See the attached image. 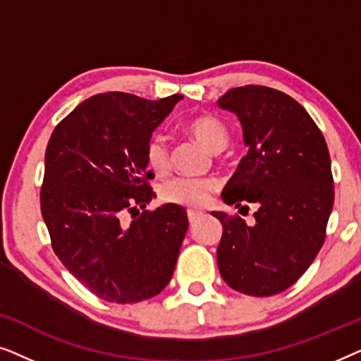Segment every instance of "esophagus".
Masks as SVG:
<instances>
[{
  "mask_svg": "<svg viewBox=\"0 0 361 361\" xmlns=\"http://www.w3.org/2000/svg\"><path fill=\"white\" fill-rule=\"evenodd\" d=\"M187 219H189V224H195L197 220L200 219V212H195V210H189L187 212Z\"/></svg>",
  "mask_w": 361,
  "mask_h": 361,
  "instance_id": "34e87169",
  "label": "esophagus"
}]
</instances>
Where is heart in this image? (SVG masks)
<instances>
[{
  "label": "heart",
  "mask_w": 361,
  "mask_h": 361,
  "mask_svg": "<svg viewBox=\"0 0 361 361\" xmlns=\"http://www.w3.org/2000/svg\"><path fill=\"white\" fill-rule=\"evenodd\" d=\"M185 130L202 146L212 152L224 151L230 142V128L215 115H202L187 123ZM145 159L149 169L156 174H166L171 169V151L167 141L161 135L151 136L145 147ZM216 189V182L197 177H174L164 182L159 189L161 199L166 204L200 209L207 205Z\"/></svg>",
  "instance_id": "heart-1"
}]
</instances>
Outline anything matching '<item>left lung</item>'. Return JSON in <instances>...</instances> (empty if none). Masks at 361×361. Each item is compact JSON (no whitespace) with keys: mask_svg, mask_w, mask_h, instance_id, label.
Wrapping results in <instances>:
<instances>
[{"mask_svg":"<svg viewBox=\"0 0 361 361\" xmlns=\"http://www.w3.org/2000/svg\"><path fill=\"white\" fill-rule=\"evenodd\" d=\"M219 106L236 113L250 147L221 199L255 205L256 221L212 214L224 226L216 263L231 289L268 298L290 288L322 248L335 197L329 147L305 108L276 88H231Z\"/></svg>","mask_w":361,"mask_h":361,"instance_id":"1","label":"left lung"}]
</instances>
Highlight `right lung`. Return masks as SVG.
<instances>
[{
    "instance_id": "1",
    "label": "right lung",
    "mask_w": 361,
    "mask_h": 361,
    "mask_svg": "<svg viewBox=\"0 0 361 361\" xmlns=\"http://www.w3.org/2000/svg\"><path fill=\"white\" fill-rule=\"evenodd\" d=\"M180 98L98 93L68 113L47 142L41 212L52 250L108 302L149 299L174 274L189 220L174 204L146 209L154 174L145 147Z\"/></svg>"
}]
</instances>
